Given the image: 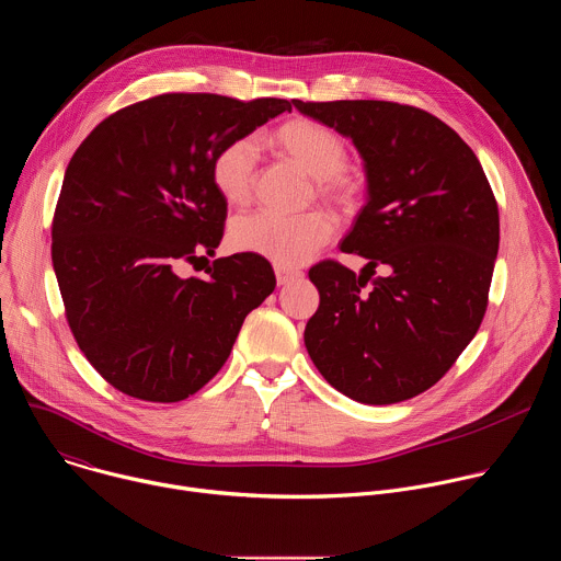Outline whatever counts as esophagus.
Masks as SVG:
<instances>
[{"mask_svg": "<svg viewBox=\"0 0 561 561\" xmlns=\"http://www.w3.org/2000/svg\"><path fill=\"white\" fill-rule=\"evenodd\" d=\"M275 277H277V284L279 286H286L295 279L301 277V271H295V268H284V266H275Z\"/></svg>", "mask_w": 561, "mask_h": 561, "instance_id": "esophagus-1", "label": "esophagus"}]
</instances>
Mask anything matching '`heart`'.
Wrapping results in <instances>:
<instances>
[{"instance_id":"b5f03b06","label":"heart","mask_w":561,"mask_h":561,"mask_svg":"<svg viewBox=\"0 0 561 561\" xmlns=\"http://www.w3.org/2000/svg\"><path fill=\"white\" fill-rule=\"evenodd\" d=\"M266 141L282 157L290 159L304 173L314 178L317 195L335 206H351L355 188L346 180V141L329 126L314 119L295 117L277 126ZM257 167V146L251 137L226 141L210 162V182L228 206H247L253 197ZM335 221L324 210L301 215L253 213L237 217L228 228L230 249L264 257L277 266L293 268L304 264L317 249L333 237Z\"/></svg>"}]
</instances>
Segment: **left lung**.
<instances>
[{"label": "left lung", "mask_w": 561, "mask_h": 561, "mask_svg": "<svg viewBox=\"0 0 561 561\" xmlns=\"http://www.w3.org/2000/svg\"><path fill=\"white\" fill-rule=\"evenodd\" d=\"M293 106L353 139L366 204L342 242L368 260L308 271L319 308L304 331L324 379L355 402L386 407L437 383L482 324L500 210L470 146L435 115L394 102ZM381 265L385 275L374 277Z\"/></svg>", "instance_id": "8db88e82"}]
</instances>
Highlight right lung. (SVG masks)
Here are the masks:
<instances>
[{
    "mask_svg": "<svg viewBox=\"0 0 561 561\" xmlns=\"http://www.w3.org/2000/svg\"><path fill=\"white\" fill-rule=\"evenodd\" d=\"M284 111L290 102L275 98L167 93L113 113L75 150L53 268L77 346L124 394L162 404L195 394L275 290L268 260L249 253L215 260L206 279L178 268L215 255L224 237L215 152Z\"/></svg>",
    "mask_w": 561,
    "mask_h": 561,
    "instance_id": "right-lung-1",
    "label": "right lung"
}]
</instances>
